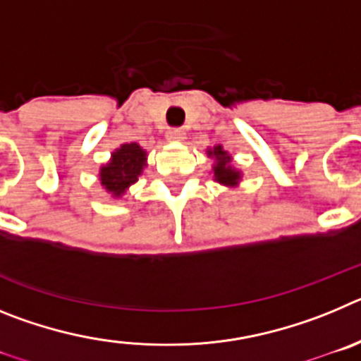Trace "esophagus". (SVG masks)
<instances>
[{"instance_id":"esophagus-1","label":"esophagus","mask_w":361,"mask_h":361,"mask_svg":"<svg viewBox=\"0 0 361 361\" xmlns=\"http://www.w3.org/2000/svg\"><path fill=\"white\" fill-rule=\"evenodd\" d=\"M184 135H186V133H184L183 128H170L166 132V137H168L170 141H183Z\"/></svg>"}]
</instances>
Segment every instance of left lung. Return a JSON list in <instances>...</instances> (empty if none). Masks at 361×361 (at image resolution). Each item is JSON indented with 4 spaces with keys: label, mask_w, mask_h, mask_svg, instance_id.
<instances>
[{
    "label": "left lung",
    "mask_w": 361,
    "mask_h": 361,
    "mask_svg": "<svg viewBox=\"0 0 361 361\" xmlns=\"http://www.w3.org/2000/svg\"><path fill=\"white\" fill-rule=\"evenodd\" d=\"M209 155H215L216 159V166L213 168V171H215V180H219L220 184H237L238 178H240V173L229 166L231 157L222 149V146L213 148V152H209Z\"/></svg>",
    "instance_id": "8db88e82"
}]
</instances>
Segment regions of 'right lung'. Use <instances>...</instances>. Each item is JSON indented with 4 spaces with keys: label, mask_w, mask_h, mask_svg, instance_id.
<instances>
[{
    "label": "right lung",
    "mask_w": 361,
    "mask_h": 361,
    "mask_svg": "<svg viewBox=\"0 0 361 361\" xmlns=\"http://www.w3.org/2000/svg\"><path fill=\"white\" fill-rule=\"evenodd\" d=\"M142 166H146V153L135 142L123 145L111 155V161L101 168V184L119 197L130 184L141 175Z\"/></svg>",
    "instance_id": "add662e5"
}]
</instances>
